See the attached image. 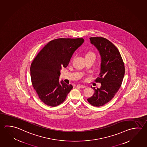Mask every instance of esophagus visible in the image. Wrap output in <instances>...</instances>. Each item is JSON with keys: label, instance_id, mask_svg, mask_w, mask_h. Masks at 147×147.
I'll list each match as a JSON object with an SVG mask.
<instances>
[{"label": "esophagus", "instance_id": "1", "mask_svg": "<svg viewBox=\"0 0 147 147\" xmlns=\"http://www.w3.org/2000/svg\"><path fill=\"white\" fill-rule=\"evenodd\" d=\"M77 87H79L80 88H85L86 86H84V85H82V84H78L77 85Z\"/></svg>", "mask_w": 147, "mask_h": 147}]
</instances>
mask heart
Listing matches in <instances>:
<instances>
[{
    "mask_svg": "<svg viewBox=\"0 0 147 147\" xmlns=\"http://www.w3.org/2000/svg\"><path fill=\"white\" fill-rule=\"evenodd\" d=\"M89 57H95V54L93 52L91 51H88V52L86 53L85 54V59Z\"/></svg>",
    "mask_w": 147,
    "mask_h": 147,
    "instance_id": "heart-1",
    "label": "heart"
}]
</instances>
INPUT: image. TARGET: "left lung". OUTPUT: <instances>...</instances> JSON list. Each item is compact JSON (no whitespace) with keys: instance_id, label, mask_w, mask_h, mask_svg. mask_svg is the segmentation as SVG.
I'll use <instances>...</instances> for the list:
<instances>
[{"instance_id":"1","label":"left lung","mask_w":147,"mask_h":147,"mask_svg":"<svg viewBox=\"0 0 147 147\" xmlns=\"http://www.w3.org/2000/svg\"><path fill=\"white\" fill-rule=\"evenodd\" d=\"M90 39L102 57L100 72L95 80L101 83V86L97 89L93 88L94 94L87 100L92 106L100 107L110 102L119 90L124 76L125 67L118 49L109 40L101 37H91Z\"/></svg>"}]
</instances>
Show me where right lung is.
Returning a JSON list of instances; mask_svg holds the SVG:
<instances>
[{"label":"right lung","mask_w":147,"mask_h":147,"mask_svg":"<svg viewBox=\"0 0 147 147\" xmlns=\"http://www.w3.org/2000/svg\"><path fill=\"white\" fill-rule=\"evenodd\" d=\"M84 42L83 38H59L51 40L39 52L30 66L32 86L45 105L55 107L64 102L73 88L62 81L60 70L66 67L72 54Z\"/></svg>","instance_id":"right-lung-1"}]
</instances>
